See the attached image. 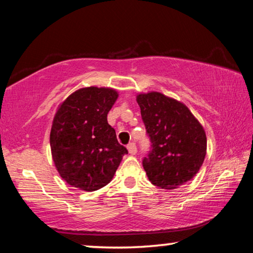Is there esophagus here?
<instances>
[{
    "mask_svg": "<svg viewBox=\"0 0 253 253\" xmlns=\"http://www.w3.org/2000/svg\"><path fill=\"white\" fill-rule=\"evenodd\" d=\"M127 149L128 152H129V154H131V155H135V154L137 153V147H136V144L135 143H129L127 145Z\"/></svg>",
    "mask_w": 253,
    "mask_h": 253,
    "instance_id": "34e87169",
    "label": "esophagus"
}]
</instances>
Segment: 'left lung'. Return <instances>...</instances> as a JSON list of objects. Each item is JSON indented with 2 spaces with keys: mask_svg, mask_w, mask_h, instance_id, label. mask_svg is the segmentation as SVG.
I'll return each instance as SVG.
<instances>
[{
  "mask_svg": "<svg viewBox=\"0 0 253 253\" xmlns=\"http://www.w3.org/2000/svg\"><path fill=\"white\" fill-rule=\"evenodd\" d=\"M143 122L152 151L143 166L152 184L174 190L191 181L207 155V135L191 110L158 91L138 93Z\"/></svg>",
  "mask_w": 253,
  "mask_h": 253,
  "instance_id": "8db88e82",
  "label": "left lung"
}]
</instances>
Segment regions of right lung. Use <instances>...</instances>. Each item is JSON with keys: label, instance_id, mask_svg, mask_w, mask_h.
Returning a JSON list of instances; mask_svg holds the SVG:
<instances>
[{"label": "right lung", "instance_id": "1", "mask_svg": "<svg viewBox=\"0 0 253 253\" xmlns=\"http://www.w3.org/2000/svg\"><path fill=\"white\" fill-rule=\"evenodd\" d=\"M118 92L84 87L58 106L50 131L51 155L61 178L85 192L106 186L128 153L107 122Z\"/></svg>", "mask_w": 253, "mask_h": 253}]
</instances>
